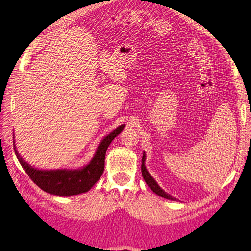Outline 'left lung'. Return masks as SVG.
I'll use <instances>...</instances> for the list:
<instances>
[{
	"instance_id": "8db88e82",
	"label": "left lung",
	"mask_w": 251,
	"mask_h": 251,
	"mask_svg": "<svg viewBox=\"0 0 251 251\" xmlns=\"http://www.w3.org/2000/svg\"><path fill=\"white\" fill-rule=\"evenodd\" d=\"M145 161H146V154L144 152V155H142V160H141V173H142V177H144L145 181L147 183V185L149 186L150 189L153 191L154 194H156L158 196H161V197H164L166 199H171V200H176L175 197H172L171 195H169L168 193L162 189L160 186L158 185V183L154 180V178L149 174V172L147 171L146 165H145Z\"/></svg>"
}]
</instances>
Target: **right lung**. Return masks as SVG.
Returning a JSON list of instances; mask_svg holds the SVG:
<instances>
[{"mask_svg": "<svg viewBox=\"0 0 251 251\" xmlns=\"http://www.w3.org/2000/svg\"><path fill=\"white\" fill-rule=\"evenodd\" d=\"M125 125L123 124L117 127L115 130L110 132L99 144L93 155L92 160L86 166L77 170H38L29 165L16 150L14 142V150L19 163L26 171L29 177L38 187L48 194L55 196H74L82 193H87L91 189L104 171V159L107 147L110 146L112 140L121 131L124 129Z\"/></svg>", "mask_w": 251, "mask_h": 251, "instance_id": "obj_1", "label": "right lung"}]
</instances>
